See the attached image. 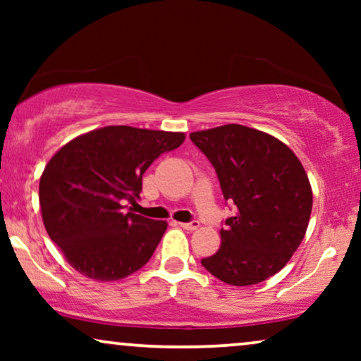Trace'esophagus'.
<instances>
[{
    "instance_id": "obj_1",
    "label": "esophagus",
    "mask_w": 361,
    "mask_h": 361,
    "mask_svg": "<svg viewBox=\"0 0 361 361\" xmlns=\"http://www.w3.org/2000/svg\"><path fill=\"white\" fill-rule=\"evenodd\" d=\"M180 226H182V228H184V230H197V228H199V226H200V224H199V221H197V220H192V221H189V224H179Z\"/></svg>"
}]
</instances>
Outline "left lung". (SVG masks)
<instances>
[{
	"label": "left lung",
	"instance_id": "obj_1",
	"mask_svg": "<svg viewBox=\"0 0 361 361\" xmlns=\"http://www.w3.org/2000/svg\"><path fill=\"white\" fill-rule=\"evenodd\" d=\"M190 141L207 156L235 215L220 230L221 245L202 266L231 286L271 278L299 248L312 210L302 164L284 142L263 131L225 125Z\"/></svg>",
	"mask_w": 361,
	"mask_h": 361
}]
</instances>
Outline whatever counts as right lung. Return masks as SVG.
<instances>
[{
	"instance_id": "add662e5",
	"label": "right lung",
	"mask_w": 361,
	"mask_h": 361,
	"mask_svg": "<svg viewBox=\"0 0 361 361\" xmlns=\"http://www.w3.org/2000/svg\"><path fill=\"white\" fill-rule=\"evenodd\" d=\"M184 133L105 126L61 147L44 169L39 202L47 235L72 268L118 281L142 268L167 228L125 210L142 190V174Z\"/></svg>"
}]
</instances>
